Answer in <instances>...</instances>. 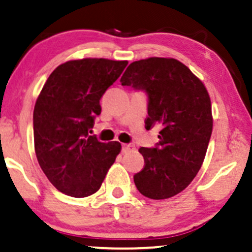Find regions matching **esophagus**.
I'll list each match as a JSON object with an SVG mask.
<instances>
[{"label":"esophagus","mask_w":252,"mask_h":252,"mask_svg":"<svg viewBox=\"0 0 252 252\" xmlns=\"http://www.w3.org/2000/svg\"><path fill=\"white\" fill-rule=\"evenodd\" d=\"M134 149H135V147L131 146V144H126V143L122 144V152L124 153V154L132 152Z\"/></svg>","instance_id":"34e87169"}]
</instances>
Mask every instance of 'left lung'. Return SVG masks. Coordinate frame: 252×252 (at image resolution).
I'll use <instances>...</instances> for the list:
<instances>
[{
    "mask_svg": "<svg viewBox=\"0 0 252 252\" xmlns=\"http://www.w3.org/2000/svg\"><path fill=\"white\" fill-rule=\"evenodd\" d=\"M121 83L148 94L146 129L155 124L162 128L155 148L138 149L144 167L134 175L136 187L147 198H172L189 186L204 162L213 126L209 92L173 58L131 63Z\"/></svg>",
    "mask_w": 252,
    "mask_h": 252,
    "instance_id": "8db88e82",
    "label": "left lung"
}]
</instances>
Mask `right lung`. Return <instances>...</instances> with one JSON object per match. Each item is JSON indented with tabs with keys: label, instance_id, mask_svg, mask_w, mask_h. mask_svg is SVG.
<instances>
[{
	"label": "right lung",
	"instance_id": "right-lung-1",
	"mask_svg": "<svg viewBox=\"0 0 252 252\" xmlns=\"http://www.w3.org/2000/svg\"><path fill=\"white\" fill-rule=\"evenodd\" d=\"M128 62L85 58L59 65L37 97L33 114L37 162L63 194L85 198L102 186L121 152L117 141L103 143L90 136L100 115L99 100Z\"/></svg>",
	"mask_w": 252,
	"mask_h": 252
}]
</instances>
